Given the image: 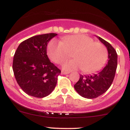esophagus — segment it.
Instances as JSON below:
<instances>
[{
	"instance_id": "obj_1",
	"label": "esophagus",
	"mask_w": 130,
	"mask_h": 130,
	"mask_svg": "<svg viewBox=\"0 0 130 130\" xmlns=\"http://www.w3.org/2000/svg\"><path fill=\"white\" fill-rule=\"evenodd\" d=\"M69 73V72H66V71H61V74H67Z\"/></svg>"
}]
</instances>
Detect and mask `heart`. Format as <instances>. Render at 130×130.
<instances>
[{
    "mask_svg": "<svg viewBox=\"0 0 130 130\" xmlns=\"http://www.w3.org/2000/svg\"><path fill=\"white\" fill-rule=\"evenodd\" d=\"M72 53L74 59L63 65L66 71L81 69L84 73H94L102 68L108 58L105 46L86 35L67 36L63 42L53 40L48 45V56L56 63L65 61Z\"/></svg>",
    "mask_w": 130,
    "mask_h": 130,
    "instance_id": "obj_1",
    "label": "heart"
}]
</instances>
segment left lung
Here are the masks:
<instances>
[{
	"instance_id": "obj_1",
	"label": "left lung",
	"mask_w": 130,
	"mask_h": 130,
	"mask_svg": "<svg viewBox=\"0 0 130 130\" xmlns=\"http://www.w3.org/2000/svg\"><path fill=\"white\" fill-rule=\"evenodd\" d=\"M98 38L107 48L108 63L96 74L90 76L80 75L78 81L74 85L78 94L88 99L96 98L107 92L113 82L117 68V54L115 48L101 37Z\"/></svg>"
}]
</instances>
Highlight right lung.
<instances>
[{
    "label": "right lung",
    "mask_w": 130,
    "mask_h": 130,
    "mask_svg": "<svg viewBox=\"0 0 130 130\" xmlns=\"http://www.w3.org/2000/svg\"><path fill=\"white\" fill-rule=\"evenodd\" d=\"M57 34L34 36L19 45L13 60V73L23 92L35 98H42L52 92L61 70L50 62L47 45Z\"/></svg>",
    "instance_id": "right-lung-1"
}]
</instances>
